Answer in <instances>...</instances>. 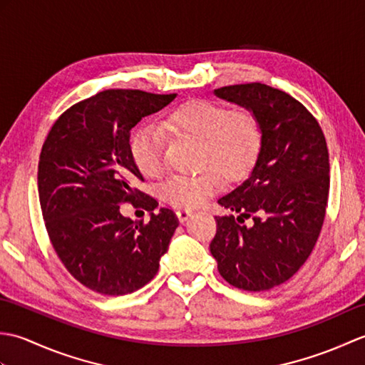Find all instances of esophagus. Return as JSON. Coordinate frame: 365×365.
Wrapping results in <instances>:
<instances>
[{
	"mask_svg": "<svg viewBox=\"0 0 365 365\" xmlns=\"http://www.w3.org/2000/svg\"><path fill=\"white\" fill-rule=\"evenodd\" d=\"M191 216H192V212L185 210V208H182V210H177V218L180 222L188 221V218H191Z\"/></svg>",
	"mask_w": 365,
	"mask_h": 365,
	"instance_id": "esophagus-1",
	"label": "esophagus"
}]
</instances>
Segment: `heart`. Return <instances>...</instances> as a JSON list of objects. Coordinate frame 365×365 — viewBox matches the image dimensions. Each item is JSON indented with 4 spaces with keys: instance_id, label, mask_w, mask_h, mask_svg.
Returning a JSON list of instances; mask_svg holds the SVG:
<instances>
[{
    "instance_id": "obj_1",
    "label": "heart",
    "mask_w": 365,
    "mask_h": 365,
    "mask_svg": "<svg viewBox=\"0 0 365 365\" xmlns=\"http://www.w3.org/2000/svg\"><path fill=\"white\" fill-rule=\"evenodd\" d=\"M168 125L177 133L200 141L197 175L174 174L160 187L168 204L196 208L221 188V173L230 180L250 170L262 145L260 122L250 110H229L212 100H191L177 106L168 115ZM131 158L139 173L158 177L165 168V136L153 125H143L130 141Z\"/></svg>"
}]
</instances>
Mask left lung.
Returning a JSON list of instances; mask_svg holds the SVG:
<instances>
[{"label":"left lung","instance_id":"obj_1","mask_svg":"<svg viewBox=\"0 0 365 365\" xmlns=\"http://www.w3.org/2000/svg\"><path fill=\"white\" fill-rule=\"evenodd\" d=\"M215 96L257 115L262 145L246 180L218 200L238 216H215L210 252L230 285L269 290L304 265L320 235L329 192L327 139L306 106L284 91L247 83ZM247 217L252 227L244 224Z\"/></svg>","mask_w":365,"mask_h":365}]
</instances>
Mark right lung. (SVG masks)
<instances>
[{"mask_svg":"<svg viewBox=\"0 0 365 365\" xmlns=\"http://www.w3.org/2000/svg\"><path fill=\"white\" fill-rule=\"evenodd\" d=\"M175 97L98 92L68 108L45 139L37 185L46 232L68 273L97 293L119 297L152 281L178 226L169 208L145 224L120 213L123 202L158 207L135 188L144 178L131 158L130 131Z\"/></svg>","mask_w":365,"mask_h":365,"instance_id":"1","label":"right lung"}]
</instances>
